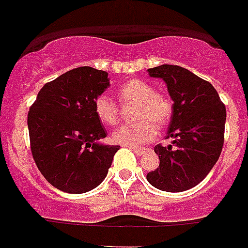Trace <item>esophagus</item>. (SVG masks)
<instances>
[{
  "mask_svg": "<svg viewBox=\"0 0 248 248\" xmlns=\"http://www.w3.org/2000/svg\"><path fill=\"white\" fill-rule=\"evenodd\" d=\"M130 149L133 151H134V153L138 155V156H140V155H143L144 151H145V149H141V148H130Z\"/></svg>",
  "mask_w": 248,
  "mask_h": 248,
  "instance_id": "obj_1",
  "label": "esophagus"
}]
</instances>
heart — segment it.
Masks as SVG:
<instances>
[{
	"mask_svg": "<svg viewBox=\"0 0 248 248\" xmlns=\"http://www.w3.org/2000/svg\"><path fill=\"white\" fill-rule=\"evenodd\" d=\"M122 104H137L133 124H124L113 131L114 143L124 146H140L150 143L156 137V126L163 128L172 114V103L166 95L156 93L155 88L141 79H131L120 85L117 91ZM94 113L107 125L119 120L118 104L107 94H100L94 100Z\"/></svg>",
	"mask_w": 248,
	"mask_h": 248,
	"instance_id": "heart-1",
	"label": "heart"
}]
</instances>
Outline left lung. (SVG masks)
Returning a JSON list of instances; mask_svg holds the SVG:
<instances>
[{"mask_svg": "<svg viewBox=\"0 0 248 248\" xmlns=\"http://www.w3.org/2000/svg\"><path fill=\"white\" fill-rule=\"evenodd\" d=\"M148 73L165 82L174 102L166 139H174L175 146H155L159 168L149 172L146 180L161 191H186L200 184L217 163L226 108L209 82L185 68L161 64L149 68Z\"/></svg>", "mask_w": 248, "mask_h": 248, "instance_id": "obj_1", "label": "left lung"}]
</instances>
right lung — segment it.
<instances>
[{"label": "right lung", "mask_w": 248, "mask_h": 248, "mask_svg": "<svg viewBox=\"0 0 248 248\" xmlns=\"http://www.w3.org/2000/svg\"><path fill=\"white\" fill-rule=\"evenodd\" d=\"M108 73L79 67L43 85L28 111L31 151L46 180L83 194L103 183L119 145H105L94 100L109 88Z\"/></svg>", "instance_id": "obj_1"}]
</instances>
